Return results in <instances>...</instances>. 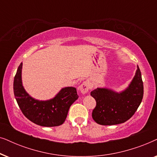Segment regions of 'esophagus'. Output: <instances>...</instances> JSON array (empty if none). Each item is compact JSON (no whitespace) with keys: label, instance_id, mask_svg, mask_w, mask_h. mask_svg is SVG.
<instances>
[{"label":"esophagus","instance_id":"1","mask_svg":"<svg viewBox=\"0 0 157 157\" xmlns=\"http://www.w3.org/2000/svg\"><path fill=\"white\" fill-rule=\"evenodd\" d=\"M89 83L86 82V81H83V82L81 83L80 86H79V90H80L81 94H86L87 92L89 91Z\"/></svg>","mask_w":157,"mask_h":157}]
</instances>
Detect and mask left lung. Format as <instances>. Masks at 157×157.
I'll return each mask as SVG.
<instances>
[{
    "label": "left lung",
    "instance_id": "8db88e82",
    "mask_svg": "<svg viewBox=\"0 0 157 157\" xmlns=\"http://www.w3.org/2000/svg\"><path fill=\"white\" fill-rule=\"evenodd\" d=\"M143 95V81L137 66L134 78L123 91L117 92L109 88L98 87L91 92L96 101L92 117L96 123L104 126L124 123L136 112Z\"/></svg>",
    "mask_w": 157,
    "mask_h": 157
}]
</instances>
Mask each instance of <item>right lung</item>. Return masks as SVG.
Returning <instances> with one entry per match:
<instances>
[{
    "label": "right lung",
    "mask_w": 157,
    "mask_h": 157,
    "mask_svg": "<svg viewBox=\"0 0 157 157\" xmlns=\"http://www.w3.org/2000/svg\"><path fill=\"white\" fill-rule=\"evenodd\" d=\"M22 67L23 63H21L13 81L14 96L21 111L28 119L37 125L46 127L61 125L65 121L70 106L78 98L76 88H62L51 99H36L23 87Z\"/></svg>",
    "instance_id": "add662e5"
}]
</instances>
